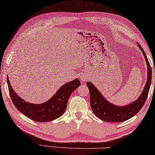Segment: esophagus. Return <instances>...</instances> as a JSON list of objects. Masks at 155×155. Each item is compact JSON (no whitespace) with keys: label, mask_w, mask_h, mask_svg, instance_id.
Returning a JSON list of instances; mask_svg holds the SVG:
<instances>
[{"label":"esophagus","mask_w":155,"mask_h":155,"mask_svg":"<svg viewBox=\"0 0 155 155\" xmlns=\"http://www.w3.org/2000/svg\"><path fill=\"white\" fill-rule=\"evenodd\" d=\"M86 80H87V79H86L85 78H82V81H83V82H84V81H86Z\"/></svg>","instance_id":"obj_1"}]
</instances>
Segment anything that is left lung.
I'll use <instances>...</instances> for the list:
<instances>
[{"label": "left lung", "instance_id": "left-lung-1", "mask_svg": "<svg viewBox=\"0 0 155 155\" xmlns=\"http://www.w3.org/2000/svg\"><path fill=\"white\" fill-rule=\"evenodd\" d=\"M139 48L143 52L148 66V80L141 95L137 100L127 106H117L112 104L101 95L100 91L91 82L87 85L89 89L90 102L93 112L100 120L108 122H121L133 117L143 107L148 97L150 87L152 81V67L143 48L138 44ZM155 72V70H154Z\"/></svg>", "mask_w": 155, "mask_h": 155}]
</instances>
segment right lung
Masks as SVG:
<instances>
[{"mask_svg": "<svg viewBox=\"0 0 155 155\" xmlns=\"http://www.w3.org/2000/svg\"><path fill=\"white\" fill-rule=\"evenodd\" d=\"M7 81L9 95L14 106L28 118L38 122L54 120L62 115L67 108L70 95L81 84L78 79L67 82L60 87L49 100L40 104H34L28 103L18 97L12 89L8 78Z\"/></svg>", "mask_w": 155, "mask_h": 155, "instance_id": "add662e5", "label": "right lung"}]
</instances>
